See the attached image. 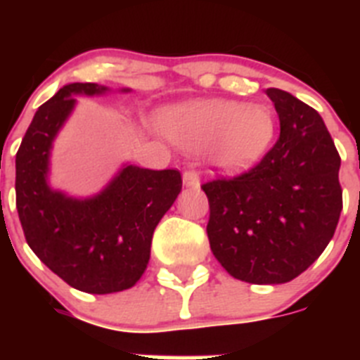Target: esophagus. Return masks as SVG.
I'll list each match as a JSON object with an SVG mask.
<instances>
[{"label": "esophagus", "mask_w": 360, "mask_h": 360, "mask_svg": "<svg viewBox=\"0 0 360 360\" xmlns=\"http://www.w3.org/2000/svg\"><path fill=\"white\" fill-rule=\"evenodd\" d=\"M184 186L191 187V189H198L200 187V176L195 169L184 171Z\"/></svg>", "instance_id": "1"}]
</instances>
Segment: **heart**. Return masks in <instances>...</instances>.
Wrapping results in <instances>:
<instances>
[{"instance_id": "1", "label": "heart", "mask_w": 360, "mask_h": 360, "mask_svg": "<svg viewBox=\"0 0 360 360\" xmlns=\"http://www.w3.org/2000/svg\"><path fill=\"white\" fill-rule=\"evenodd\" d=\"M274 117L259 104L189 103L162 117V131L178 148L203 149L209 164L227 173L249 169L270 148Z\"/></svg>"}]
</instances>
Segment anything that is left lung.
<instances>
[{
    "mask_svg": "<svg viewBox=\"0 0 360 360\" xmlns=\"http://www.w3.org/2000/svg\"><path fill=\"white\" fill-rule=\"evenodd\" d=\"M279 139L262 162L234 178L203 184L207 236L232 278L292 281L323 254L342 211L341 157L323 119L288 91L269 88Z\"/></svg>",
    "mask_w": 360,
    "mask_h": 360,
    "instance_id": "left-lung-1",
    "label": "left lung"
}]
</instances>
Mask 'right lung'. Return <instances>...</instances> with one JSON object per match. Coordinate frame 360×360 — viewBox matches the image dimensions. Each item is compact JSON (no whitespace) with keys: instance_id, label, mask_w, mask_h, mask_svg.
Segmentation results:
<instances>
[{"instance_id":"right-lung-1","label":"right lung","mask_w":360,"mask_h":360,"mask_svg":"<svg viewBox=\"0 0 360 360\" xmlns=\"http://www.w3.org/2000/svg\"><path fill=\"white\" fill-rule=\"evenodd\" d=\"M106 91L95 82L63 86L36 111L15 155V207L28 247L53 274L88 294L126 290L141 279L155 227L182 191L180 171L131 164L90 198L49 186L50 151L75 106L73 95Z\"/></svg>"}]
</instances>
